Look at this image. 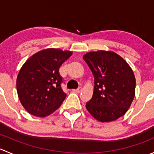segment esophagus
Listing matches in <instances>:
<instances>
[{
	"label": "esophagus",
	"mask_w": 154,
	"mask_h": 154,
	"mask_svg": "<svg viewBox=\"0 0 154 154\" xmlns=\"http://www.w3.org/2000/svg\"><path fill=\"white\" fill-rule=\"evenodd\" d=\"M81 90H82L81 87H79V88H77V89H73V91H74V92L79 93V92H80V91H81Z\"/></svg>",
	"instance_id": "1"
}]
</instances>
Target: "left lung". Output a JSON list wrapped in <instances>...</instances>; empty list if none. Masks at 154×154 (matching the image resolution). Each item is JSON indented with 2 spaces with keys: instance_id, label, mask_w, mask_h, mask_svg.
<instances>
[{
  "instance_id": "1",
  "label": "left lung",
  "mask_w": 154,
  "mask_h": 154,
  "mask_svg": "<svg viewBox=\"0 0 154 154\" xmlns=\"http://www.w3.org/2000/svg\"><path fill=\"white\" fill-rule=\"evenodd\" d=\"M94 78L88 112L100 122L117 120L130 108L136 91V78L127 62L112 51L88 52L83 56Z\"/></svg>"
}]
</instances>
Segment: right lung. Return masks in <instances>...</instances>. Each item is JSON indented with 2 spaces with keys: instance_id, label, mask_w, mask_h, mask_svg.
Returning a JSON list of instances; mask_svg holds the SVG:
<instances>
[{
  "instance_id": "add662e5",
  "label": "right lung",
  "mask_w": 154,
  "mask_h": 154,
  "mask_svg": "<svg viewBox=\"0 0 154 154\" xmlns=\"http://www.w3.org/2000/svg\"><path fill=\"white\" fill-rule=\"evenodd\" d=\"M72 55L69 51L48 48L33 54L20 69L16 80L21 103L29 114L46 117L63 103V78L59 69Z\"/></svg>"
}]
</instances>
